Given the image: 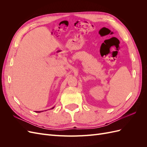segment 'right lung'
I'll return each instance as SVG.
<instances>
[{
	"instance_id": "obj_1",
	"label": "right lung",
	"mask_w": 147,
	"mask_h": 147,
	"mask_svg": "<svg viewBox=\"0 0 147 147\" xmlns=\"http://www.w3.org/2000/svg\"><path fill=\"white\" fill-rule=\"evenodd\" d=\"M54 108H55V107H52V108H51V109H53ZM37 112V113H40V112H42V111H41V112Z\"/></svg>"
}]
</instances>
